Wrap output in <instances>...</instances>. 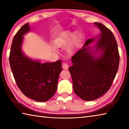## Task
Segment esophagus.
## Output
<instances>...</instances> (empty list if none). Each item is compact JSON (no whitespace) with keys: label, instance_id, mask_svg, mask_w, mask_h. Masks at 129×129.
<instances>
[{"label":"esophagus","instance_id":"obj_1","mask_svg":"<svg viewBox=\"0 0 129 129\" xmlns=\"http://www.w3.org/2000/svg\"><path fill=\"white\" fill-rule=\"evenodd\" d=\"M62 68L64 69L67 70L69 69V65H68V64H67V63H64L62 65Z\"/></svg>","mask_w":129,"mask_h":129}]
</instances>
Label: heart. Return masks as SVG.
I'll list each match as a JSON object with an SVG mask.
<instances>
[{
	"instance_id": "b5f03b06",
	"label": "heart",
	"mask_w": 129,
	"mask_h": 129,
	"mask_svg": "<svg viewBox=\"0 0 129 129\" xmlns=\"http://www.w3.org/2000/svg\"><path fill=\"white\" fill-rule=\"evenodd\" d=\"M79 37V35L77 32L72 34L71 31H65L61 32L55 38L54 43L56 47H61L65 46L69 42L67 47V51L68 54L72 55L75 51V43L77 41Z\"/></svg>"
}]
</instances>
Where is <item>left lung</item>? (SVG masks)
<instances>
[{
	"label": "left lung",
	"instance_id": "1",
	"mask_svg": "<svg viewBox=\"0 0 129 129\" xmlns=\"http://www.w3.org/2000/svg\"><path fill=\"white\" fill-rule=\"evenodd\" d=\"M94 24L101 34L85 42L71 58L73 66L69 68L75 93L87 101L97 99L109 90L120 62L117 42L112 31L100 23ZM99 38L94 49L88 46Z\"/></svg>",
	"mask_w": 129,
	"mask_h": 129
}]
</instances>
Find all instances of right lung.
<instances>
[{
  "label": "right lung",
  "mask_w": 129,
  "mask_h": 129,
  "mask_svg": "<svg viewBox=\"0 0 129 129\" xmlns=\"http://www.w3.org/2000/svg\"><path fill=\"white\" fill-rule=\"evenodd\" d=\"M30 31L28 23L23 25L13 40L9 63L17 86L26 97L38 102H46L56 91L62 71L61 60L42 63L26 56L22 52L23 35Z\"/></svg>",
  "instance_id": "right-lung-1"
}]
</instances>
